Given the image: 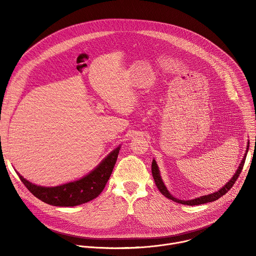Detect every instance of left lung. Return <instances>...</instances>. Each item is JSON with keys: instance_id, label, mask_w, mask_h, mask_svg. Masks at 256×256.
<instances>
[{"instance_id": "1", "label": "left lung", "mask_w": 256, "mask_h": 256, "mask_svg": "<svg viewBox=\"0 0 256 256\" xmlns=\"http://www.w3.org/2000/svg\"><path fill=\"white\" fill-rule=\"evenodd\" d=\"M248 149H249V140L247 142V147H246V151H245V154H244V157L238 167V169L236 170V172L234 173L233 177L227 182V184L222 188L218 190V192H212V194H206V196H202L200 198H194V200H178L176 198H174L167 190V188L165 186L164 182H163V179L161 178V175H160V170H159V167L155 161V159H153V162H152V174H153V178L155 180V184H156V186L158 188V190H160V192L166 196L167 198L169 200H172L173 202H178V204H188V206H198V204H206V202H214L218 198H220L221 196H223L225 194H227L231 188L232 186H234L235 181L237 180L239 174L241 173L242 169H243V166H244V163H245V159H246V156H247V152H248Z\"/></svg>"}]
</instances>
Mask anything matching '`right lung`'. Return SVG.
Listing matches in <instances>:
<instances>
[{
  "instance_id": "add662e5",
  "label": "right lung",
  "mask_w": 256,
  "mask_h": 256,
  "mask_svg": "<svg viewBox=\"0 0 256 256\" xmlns=\"http://www.w3.org/2000/svg\"><path fill=\"white\" fill-rule=\"evenodd\" d=\"M120 150V146L109 153L90 173L79 180L58 186H36L18 172L17 174L27 190L40 200L56 206H75L88 202L101 194L112 173Z\"/></svg>"
}]
</instances>
